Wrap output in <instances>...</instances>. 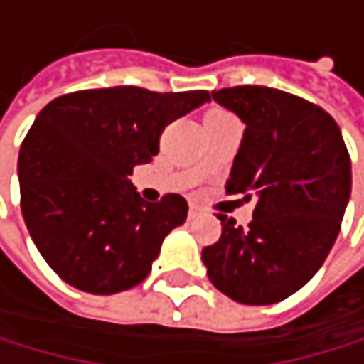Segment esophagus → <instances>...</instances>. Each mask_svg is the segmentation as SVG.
<instances>
[{"instance_id": "34e87169", "label": "esophagus", "mask_w": 364, "mask_h": 364, "mask_svg": "<svg viewBox=\"0 0 364 364\" xmlns=\"http://www.w3.org/2000/svg\"><path fill=\"white\" fill-rule=\"evenodd\" d=\"M196 214H198V207H194V205H192V207H190V218H194Z\"/></svg>"}]
</instances>
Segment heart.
I'll use <instances>...</instances> for the list:
<instances>
[{
	"mask_svg": "<svg viewBox=\"0 0 364 364\" xmlns=\"http://www.w3.org/2000/svg\"><path fill=\"white\" fill-rule=\"evenodd\" d=\"M223 115H229V113L223 111V109H209L207 115H205V119H214V117H223Z\"/></svg>",
	"mask_w": 364,
	"mask_h": 364,
	"instance_id": "b5f03b06",
	"label": "heart"
}]
</instances>
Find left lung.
I'll return each instance as SVG.
<instances>
[{"label": "left lung", "instance_id": "1", "mask_svg": "<svg viewBox=\"0 0 364 364\" xmlns=\"http://www.w3.org/2000/svg\"><path fill=\"white\" fill-rule=\"evenodd\" d=\"M212 97L247 129L227 181L255 200L247 229L218 214L220 240L203 249L207 277L237 304H277L326 262L352 194V161L338 124L321 107L271 87H231Z\"/></svg>", "mask_w": 364, "mask_h": 364}]
</instances>
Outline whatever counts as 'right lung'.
I'll return each instance as SVG.
<instances>
[{
	"label": "right lung",
	"instance_id": "obj_1",
	"mask_svg": "<svg viewBox=\"0 0 364 364\" xmlns=\"http://www.w3.org/2000/svg\"><path fill=\"white\" fill-rule=\"evenodd\" d=\"M205 102L207 91L111 87L60 95L36 115L19 150L21 214L63 282L113 295L148 277L188 203H148L129 176L157 155L170 122Z\"/></svg>",
	"mask_w": 364,
	"mask_h": 364
}]
</instances>
